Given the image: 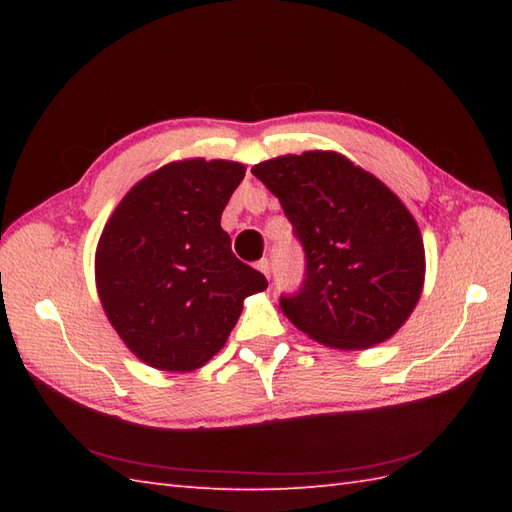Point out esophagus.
Wrapping results in <instances>:
<instances>
[{
  "label": "esophagus",
  "instance_id": "34e87169",
  "mask_svg": "<svg viewBox=\"0 0 512 512\" xmlns=\"http://www.w3.org/2000/svg\"><path fill=\"white\" fill-rule=\"evenodd\" d=\"M257 268L262 270V273H264L266 277H270V259H259V262H257Z\"/></svg>",
  "mask_w": 512,
  "mask_h": 512
}]
</instances>
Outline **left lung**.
<instances>
[{"instance_id": "left-lung-1", "label": "left lung", "mask_w": 512, "mask_h": 512, "mask_svg": "<svg viewBox=\"0 0 512 512\" xmlns=\"http://www.w3.org/2000/svg\"><path fill=\"white\" fill-rule=\"evenodd\" d=\"M306 253L301 288L279 306L295 328L336 350L394 336L424 284L420 228L394 193L336 151L259 162Z\"/></svg>"}]
</instances>
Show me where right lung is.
I'll list each match as a JSON object with an SVG mask.
<instances>
[{"label": "right lung", "mask_w": 512, "mask_h": 512, "mask_svg": "<svg viewBox=\"0 0 512 512\" xmlns=\"http://www.w3.org/2000/svg\"><path fill=\"white\" fill-rule=\"evenodd\" d=\"M244 165L169 162L132 187L96 246V288L107 319L140 361L191 372L222 350L244 299L268 288L239 262L220 226Z\"/></svg>", "instance_id": "right-lung-1"}]
</instances>
